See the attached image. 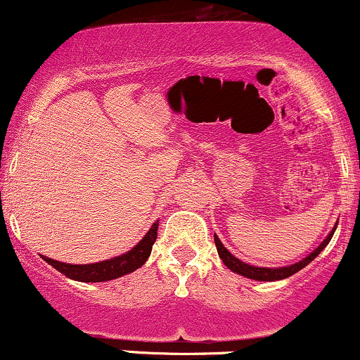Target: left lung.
Segmentation results:
<instances>
[{"instance_id":"8db88e82","label":"left lung","mask_w":360,"mask_h":360,"mask_svg":"<svg viewBox=\"0 0 360 360\" xmlns=\"http://www.w3.org/2000/svg\"><path fill=\"white\" fill-rule=\"evenodd\" d=\"M335 229H337V225L333 226L332 232L326 235L325 240L321 242L320 245H318L316 249L311 252V254H308L307 257H304L303 260H300V262L292 264V266H286V267H255V266H250V264L242 262L240 259H237L235 255H232L229 250H226V247L223 245V243L220 242V238H218L217 235H214V245H217L218 255H220L223 264H225V266L229 267L230 271L237 272V274L243 276V278L255 279V281H279V279H286V278H289V276L296 274V272L303 269V267H307L308 264L311 262V260L315 259L316 255L320 254V252L323 250L326 245H328V242L332 240Z\"/></svg>"}]
</instances>
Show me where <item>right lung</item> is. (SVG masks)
Returning <instances> with one entry per match:
<instances>
[{"label":"right lung","mask_w":360,"mask_h":360,"mask_svg":"<svg viewBox=\"0 0 360 360\" xmlns=\"http://www.w3.org/2000/svg\"><path fill=\"white\" fill-rule=\"evenodd\" d=\"M157 229H159V220L150 226V230L146 233V237H143L134 249L128 250L127 254L118 255V257L103 260V262L82 264V266H77V264L59 262V260L45 257V255H42V259L47 264H51L53 269H57L64 276H68L69 279L81 281V283H103V281L117 279L125 274H130V272H134L135 269H139V267H142L143 264H146V260L152 252V245H154L157 238Z\"/></svg>","instance_id":"obj_1"}]
</instances>
